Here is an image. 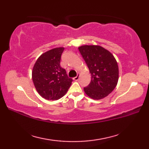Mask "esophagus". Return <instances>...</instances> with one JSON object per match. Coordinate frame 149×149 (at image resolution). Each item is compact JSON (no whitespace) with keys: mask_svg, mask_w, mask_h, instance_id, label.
Masks as SVG:
<instances>
[{"mask_svg":"<svg viewBox=\"0 0 149 149\" xmlns=\"http://www.w3.org/2000/svg\"><path fill=\"white\" fill-rule=\"evenodd\" d=\"M79 77H80V74H77V75L76 77H75L74 78V81H78L79 79Z\"/></svg>","mask_w":149,"mask_h":149,"instance_id":"34e87169","label":"esophagus"}]
</instances>
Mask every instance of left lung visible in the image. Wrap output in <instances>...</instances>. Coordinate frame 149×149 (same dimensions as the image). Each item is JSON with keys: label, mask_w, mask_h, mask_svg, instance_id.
Returning <instances> with one entry per match:
<instances>
[{"label": "left lung", "mask_w": 149, "mask_h": 149, "mask_svg": "<svg viewBox=\"0 0 149 149\" xmlns=\"http://www.w3.org/2000/svg\"><path fill=\"white\" fill-rule=\"evenodd\" d=\"M79 50L89 68L91 82L84 88L88 96L95 100L107 97L118 81V66L115 57L99 45H83Z\"/></svg>", "instance_id": "obj_1"}]
</instances>
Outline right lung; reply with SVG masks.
<instances>
[{"mask_svg": "<svg viewBox=\"0 0 149 149\" xmlns=\"http://www.w3.org/2000/svg\"><path fill=\"white\" fill-rule=\"evenodd\" d=\"M63 47L50 50L37 59L32 72V77L38 92L44 99L56 100L64 96L71 86L65 69L60 65Z\"/></svg>", "mask_w": 149, "mask_h": 149, "instance_id": "1", "label": "right lung"}]
</instances>
